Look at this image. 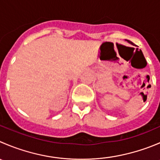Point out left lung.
<instances>
[{
	"label": "left lung",
	"instance_id": "left-lung-1",
	"mask_svg": "<svg viewBox=\"0 0 160 160\" xmlns=\"http://www.w3.org/2000/svg\"><path fill=\"white\" fill-rule=\"evenodd\" d=\"M126 41H128V43H129V44H132V45H134V43H132V42H131V41H128V40H126Z\"/></svg>",
	"mask_w": 160,
	"mask_h": 160
}]
</instances>
